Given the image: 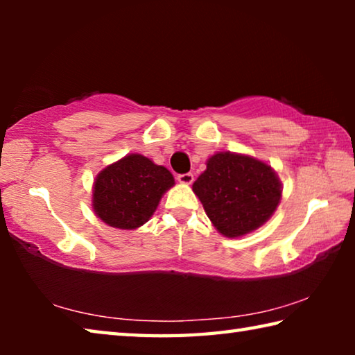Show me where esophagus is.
<instances>
[{
  "mask_svg": "<svg viewBox=\"0 0 355 355\" xmlns=\"http://www.w3.org/2000/svg\"><path fill=\"white\" fill-rule=\"evenodd\" d=\"M177 180L182 184H191L192 182H194V175H192V173H180V175L177 177Z\"/></svg>",
  "mask_w": 355,
  "mask_h": 355,
  "instance_id": "34e87169",
  "label": "esophagus"
}]
</instances>
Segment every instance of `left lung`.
Instances as JSON below:
<instances>
[{
  "instance_id": "left-lung-1",
  "label": "left lung",
  "mask_w": 355,
  "mask_h": 355,
  "mask_svg": "<svg viewBox=\"0 0 355 355\" xmlns=\"http://www.w3.org/2000/svg\"><path fill=\"white\" fill-rule=\"evenodd\" d=\"M192 191L205 213L227 238H238L271 218L282 197V184L271 166L252 156L220 152L207 161V171Z\"/></svg>"
}]
</instances>
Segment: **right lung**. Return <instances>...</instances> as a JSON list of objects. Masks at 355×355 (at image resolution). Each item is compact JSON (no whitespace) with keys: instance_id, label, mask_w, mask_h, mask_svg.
<instances>
[{"instance_id":"add662e5","label":"right lung","mask_w":355,"mask_h":355,"mask_svg":"<svg viewBox=\"0 0 355 355\" xmlns=\"http://www.w3.org/2000/svg\"><path fill=\"white\" fill-rule=\"evenodd\" d=\"M175 180L164 166L142 155H128L105 167L94 183V211L105 224L133 230L152 218Z\"/></svg>"}]
</instances>
